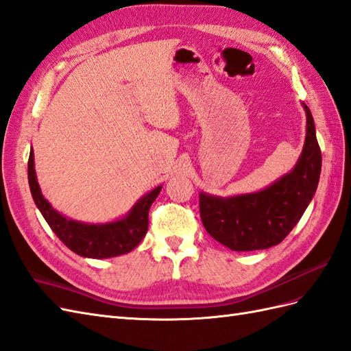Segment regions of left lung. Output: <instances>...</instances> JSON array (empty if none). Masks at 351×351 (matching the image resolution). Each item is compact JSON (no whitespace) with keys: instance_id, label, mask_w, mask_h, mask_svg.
I'll use <instances>...</instances> for the list:
<instances>
[{"instance_id":"1","label":"left lung","mask_w":351,"mask_h":351,"mask_svg":"<svg viewBox=\"0 0 351 351\" xmlns=\"http://www.w3.org/2000/svg\"><path fill=\"white\" fill-rule=\"evenodd\" d=\"M302 152L292 170L264 190L230 197L200 193V217L209 234L236 252L276 246L298 223L317 190L322 152L308 106Z\"/></svg>"}]
</instances>
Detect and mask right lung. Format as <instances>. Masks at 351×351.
<instances>
[{"instance_id":"1","label":"right lung","mask_w":351,"mask_h":351,"mask_svg":"<svg viewBox=\"0 0 351 351\" xmlns=\"http://www.w3.org/2000/svg\"><path fill=\"white\" fill-rule=\"evenodd\" d=\"M28 182L35 204L62 243L74 254L93 259L129 254L141 243L148 231L149 208L163 186L158 185L154 190L142 195L133 208L119 219L104 223H88L65 217L53 208L47 199H44L37 181V173H35L32 148L28 160Z\"/></svg>"}]
</instances>
